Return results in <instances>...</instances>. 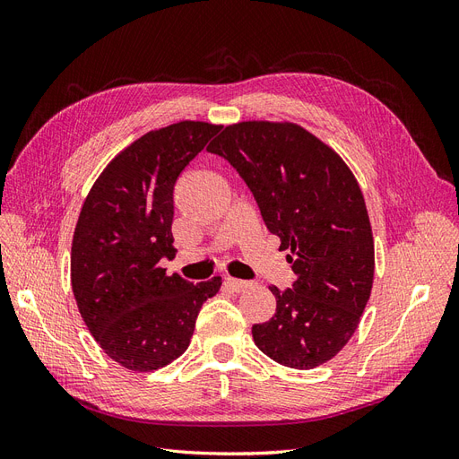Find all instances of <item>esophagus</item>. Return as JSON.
Listing matches in <instances>:
<instances>
[{"instance_id": "1", "label": "esophagus", "mask_w": 459, "mask_h": 459, "mask_svg": "<svg viewBox=\"0 0 459 459\" xmlns=\"http://www.w3.org/2000/svg\"><path fill=\"white\" fill-rule=\"evenodd\" d=\"M224 283L231 289V290H235V293H243V290H247L248 287H251L253 283L251 281H245V280H235V277H226L224 280Z\"/></svg>"}]
</instances>
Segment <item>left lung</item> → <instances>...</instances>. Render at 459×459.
<instances>
[{
  "label": "left lung",
  "mask_w": 459,
  "mask_h": 459,
  "mask_svg": "<svg viewBox=\"0 0 459 459\" xmlns=\"http://www.w3.org/2000/svg\"><path fill=\"white\" fill-rule=\"evenodd\" d=\"M206 151L239 172L297 273L290 289L270 287L275 314L253 325L255 344L287 368L325 364L354 335L373 285V235L354 174L290 122L231 124Z\"/></svg>",
  "instance_id": "left-lung-1"
}]
</instances>
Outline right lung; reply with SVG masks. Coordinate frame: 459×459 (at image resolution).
<instances>
[{
	"mask_svg": "<svg viewBox=\"0 0 459 459\" xmlns=\"http://www.w3.org/2000/svg\"><path fill=\"white\" fill-rule=\"evenodd\" d=\"M221 126L184 120L149 132L107 164L82 206L73 238V293L105 354L132 371L182 356L221 277L193 285L166 275L172 258L174 186Z\"/></svg>",
	"mask_w": 459,
	"mask_h": 459,
	"instance_id": "1",
	"label": "right lung"
}]
</instances>
